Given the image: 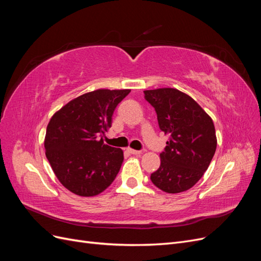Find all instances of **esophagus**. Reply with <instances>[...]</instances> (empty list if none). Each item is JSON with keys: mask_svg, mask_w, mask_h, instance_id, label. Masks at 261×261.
I'll return each instance as SVG.
<instances>
[{"mask_svg": "<svg viewBox=\"0 0 261 261\" xmlns=\"http://www.w3.org/2000/svg\"><path fill=\"white\" fill-rule=\"evenodd\" d=\"M127 150H128V152L132 153V154H140L141 153L140 150H135V149H132V148H128Z\"/></svg>", "mask_w": 261, "mask_h": 261, "instance_id": "esophagus-1", "label": "esophagus"}]
</instances>
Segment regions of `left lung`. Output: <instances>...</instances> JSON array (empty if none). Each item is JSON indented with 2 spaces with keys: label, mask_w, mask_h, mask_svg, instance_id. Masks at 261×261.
I'll list each match as a JSON object with an SVG mask.
<instances>
[{
  "label": "left lung",
  "mask_w": 261,
  "mask_h": 261,
  "mask_svg": "<svg viewBox=\"0 0 261 261\" xmlns=\"http://www.w3.org/2000/svg\"><path fill=\"white\" fill-rule=\"evenodd\" d=\"M159 127L170 140L160 153V168L150 178L161 191L177 194L198 181L215 155L217 136L212 118L188 94L174 88L145 90Z\"/></svg>",
  "instance_id": "1"
}]
</instances>
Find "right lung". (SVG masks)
I'll return each instance as SVG.
<instances>
[{"label":"right lung","instance_id":"add662e5","mask_svg":"<svg viewBox=\"0 0 261 261\" xmlns=\"http://www.w3.org/2000/svg\"><path fill=\"white\" fill-rule=\"evenodd\" d=\"M129 92H87L51 117L44 138L45 155L55 176L69 192L82 197L96 196L116 177L124 160L123 150L106 145L102 135L111 127L116 106Z\"/></svg>","mask_w":261,"mask_h":261}]
</instances>
